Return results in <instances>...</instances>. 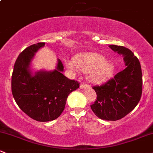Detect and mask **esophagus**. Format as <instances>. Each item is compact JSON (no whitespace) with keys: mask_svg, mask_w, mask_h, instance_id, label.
Listing matches in <instances>:
<instances>
[{"mask_svg":"<svg viewBox=\"0 0 153 153\" xmlns=\"http://www.w3.org/2000/svg\"><path fill=\"white\" fill-rule=\"evenodd\" d=\"M80 88L81 89H88L89 88V85L87 84H81L80 85Z\"/></svg>","mask_w":153,"mask_h":153,"instance_id":"1","label":"esophagus"}]
</instances>
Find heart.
<instances>
[{
    "label": "heart",
    "instance_id": "heart-1",
    "mask_svg": "<svg viewBox=\"0 0 153 153\" xmlns=\"http://www.w3.org/2000/svg\"><path fill=\"white\" fill-rule=\"evenodd\" d=\"M66 65L69 69L76 70L79 68L88 73L89 80L95 84H101L109 80L115 70L114 63L107 61L104 56L95 52L79 55L76 57V62L70 60Z\"/></svg>",
    "mask_w": 153,
    "mask_h": 153
}]
</instances>
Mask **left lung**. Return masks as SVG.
<instances>
[{"label": "left lung", "instance_id": "left-lung-1", "mask_svg": "<svg viewBox=\"0 0 153 153\" xmlns=\"http://www.w3.org/2000/svg\"><path fill=\"white\" fill-rule=\"evenodd\" d=\"M109 47L122 55L126 68L106 83L93 87L97 100L90 107L100 119L115 121L127 115L140 101L142 74L140 63L131 50L122 46Z\"/></svg>", "mask_w": 153, "mask_h": 153}]
</instances>
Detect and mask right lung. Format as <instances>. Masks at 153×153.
Returning <instances> with one entry per match:
<instances>
[{"label":"right lung","mask_w":153,"mask_h":153,"mask_svg":"<svg viewBox=\"0 0 153 153\" xmlns=\"http://www.w3.org/2000/svg\"><path fill=\"white\" fill-rule=\"evenodd\" d=\"M45 43L33 44L18 56L11 76V91L22 111L39 122L57 119L65 108L67 98L79 87V83L63 74L64 67L57 59L53 71H33L34 55Z\"/></svg>","instance_id":"obj_1"}]
</instances>
